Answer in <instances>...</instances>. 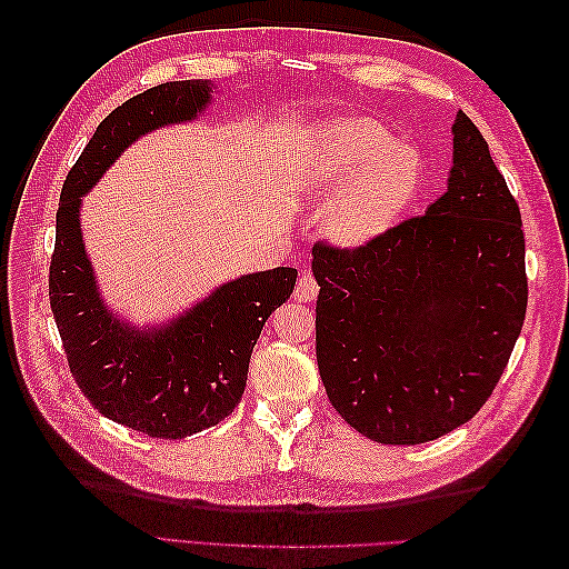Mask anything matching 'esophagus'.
Listing matches in <instances>:
<instances>
[{
    "mask_svg": "<svg viewBox=\"0 0 569 569\" xmlns=\"http://www.w3.org/2000/svg\"><path fill=\"white\" fill-rule=\"evenodd\" d=\"M318 280L313 278L311 272H301L299 280H297V287H295V299L297 301H303V303H311L318 299Z\"/></svg>",
    "mask_w": 569,
    "mask_h": 569,
    "instance_id": "34e87169",
    "label": "esophagus"
}]
</instances>
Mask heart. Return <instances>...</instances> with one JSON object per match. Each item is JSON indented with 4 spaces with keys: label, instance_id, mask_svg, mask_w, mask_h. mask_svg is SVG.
<instances>
[{
    "label": "heart",
    "instance_id": "obj_1",
    "mask_svg": "<svg viewBox=\"0 0 569 569\" xmlns=\"http://www.w3.org/2000/svg\"><path fill=\"white\" fill-rule=\"evenodd\" d=\"M308 206H322L320 234L337 249L385 237L418 199L425 182L420 149L372 118L341 116L318 123L297 157Z\"/></svg>",
    "mask_w": 569,
    "mask_h": 569
}]
</instances>
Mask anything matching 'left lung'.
Returning a JSON list of instances; mask_svg holds the SVG:
<instances>
[{"label":"left lung","mask_w":569,"mask_h":569,"mask_svg":"<svg viewBox=\"0 0 569 569\" xmlns=\"http://www.w3.org/2000/svg\"><path fill=\"white\" fill-rule=\"evenodd\" d=\"M446 192L360 249L313 247L316 353L339 416L380 443H425L477 416L527 311L518 201L456 113Z\"/></svg>","instance_id":"8db88e82"}]
</instances>
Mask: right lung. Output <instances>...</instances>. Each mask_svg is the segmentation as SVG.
<instances>
[{
	"mask_svg": "<svg viewBox=\"0 0 569 569\" xmlns=\"http://www.w3.org/2000/svg\"><path fill=\"white\" fill-rule=\"evenodd\" d=\"M213 90L211 80H178L128 99L101 120L59 199L49 303L68 366L101 416L157 439H184L230 416L258 335L297 284V268L239 274L170 320L142 327L101 297L82 239V197L140 137L197 120Z\"/></svg>",
	"mask_w": 569,
	"mask_h": 569,
	"instance_id": "add662e5",
	"label": "right lung"
}]
</instances>
